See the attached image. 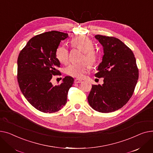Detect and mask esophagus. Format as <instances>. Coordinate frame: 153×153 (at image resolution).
Listing matches in <instances>:
<instances>
[{
	"instance_id": "34e87169",
	"label": "esophagus",
	"mask_w": 153,
	"mask_h": 153,
	"mask_svg": "<svg viewBox=\"0 0 153 153\" xmlns=\"http://www.w3.org/2000/svg\"><path fill=\"white\" fill-rule=\"evenodd\" d=\"M75 83H82V80L80 79H78V78H76L75 79Z\"/></svg>"
}]
</instances>
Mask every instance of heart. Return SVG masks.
<instances>
[{"mask_svg":"<svg viewBox=\"0 0 153 153\" xmlns=\"http://www.w3.org/2000/svg\"><path fill=\"white\" fill-rule=\"evenodd\" d=\"M72 46L81 49L84 52L83 59H85L89 64H93L97 59V53L93 50L94 44L92 41L85 36H78L71 41ZM56 56L57 60L62 64H66L69 60L68 50L65 46L59 47L56 52ZM90 65L86 62L79 63H73L70 64L65 70L67 75L76 77H83Z\"/></svg>","mask_w":153,"mask_h":153,"instance_id":"obj_1","label":"heart"}]
</instances>
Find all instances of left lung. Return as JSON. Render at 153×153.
Returning a JSON list of instances; mask_svg holds the SVG:
<instances>
[{
	"label": "left lung",
	"mask_w": 153,
	"mask_h": 153,
	"mask_svg": "<svg viewBox=\"0 0 153 153\" xmlns=\"http://www.w3.org/2000/svg\"><path fill=\"white\" fill-rule=\"evenodd\" d=\"M94 38L103 47L102 62L95 76L104 78L102 85H92L88 101L100 112H114L127 104L138 79L136 59L120 39L97 34Z\"/></svg>",
	"instance_id": "left-lung-1"
}]
</instances>
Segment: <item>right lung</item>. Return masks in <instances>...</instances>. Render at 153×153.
Listing matches in <instances>:
<instances>
[{
    "instance_id": "1",
    "label": "right lung",
    "mask_w": 153,
    "mask_h": 153,
    "mask_svg": "<svg viewBox=\"0 0 153 153\" xmlns=\"http://www.w3.org/2000/svg\"><path fill=\"white\" fill-rule=\"evenodd\" d=\"M67 33L51 31L35 36L19 53L17 79L25 97L34 107L45 113L56 112L67 103V94L74 79L63 78L59 85L51 83L53 75L59 74L60 63L56 52Z\"/></svg>"
}]
</instances>
